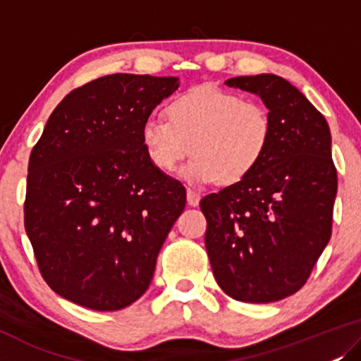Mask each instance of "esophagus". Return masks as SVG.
Wrapping results in <instances>:
<instances>
[{"label":"esophagus","mask_w":361,"mask_h":361,"mask_svg":"<svg viewBox=\"0 0 361 361\" xmlns=\"http://www.w3.org/2000/svg\"><path fill=\"white\" fill-rule=\"evenodd\" d=\"M186 200H188V204H190V206H197V204H200L201 195H200V192L192 191V190H188L186 191Z\"/></svg>","instance_id":"1"}]
</instances>
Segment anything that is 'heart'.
I'll return each mask as SVG.
<instances>
[{"instance_id": "1", "label": "heart", "mask_w": 361, "mask_h": 361, "mask_svg": "<svg viewBox=\"0 0 361 361\" xmlns=\"http://www.w3.org/2000/svg\"><path fill=\"white\" fill-rule=\"evenodd\" d=\"M166 114L169 119H145L142 145L161 171H173L191 150L195 157L181 175L195 185L243 180L260 164L273 134L265 106L212 85L178 94Z\"/></svg>"}]
</instances>
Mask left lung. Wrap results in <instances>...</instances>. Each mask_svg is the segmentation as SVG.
<instances>
[{"instance_id":"1","label":"left lung","mask_w":361,"mask_h":361,"mask_svg":"<svg viewBox=\"0 0 361 361\" xmlns=\"http://www.w3.org/2000/svg\"><path fill=\"white\" fill-rule=\"evenodd\" d=\"M226 85L260 96L273 134L250 175L201 200L207 257L231 298L275 302L304 286L331 240L337 196L331 130L306 96L278 75Z\"/></svg>"}]
</instances>
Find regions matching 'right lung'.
I'll list each match as a JSON object with an SVG mask.
<instances>
[{"instance_id":"right-lung-1","label":"right lung","mask_w":361,"mask_h":361,"mask_svg":"<svg viewBox=\"0 0 361 361\" xmlns=\"http://www.w3.org/2000/svg\"><path fill=\"white\" fill-rule=\"evenodd\" d=\"M178 86L129 73L90 81L60 101L30 152L24 226L44 280L68 301L118 311L149 288L186 190L150 164L140 129Z\"/></svg>"}]
</instances>
